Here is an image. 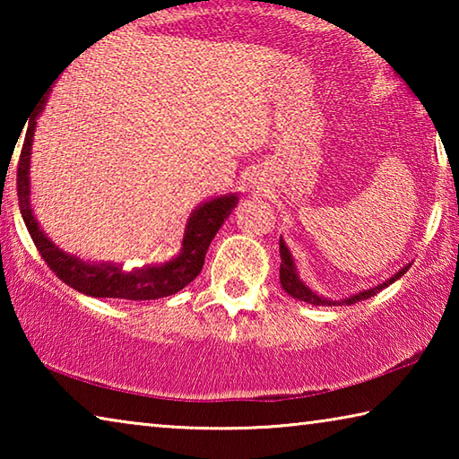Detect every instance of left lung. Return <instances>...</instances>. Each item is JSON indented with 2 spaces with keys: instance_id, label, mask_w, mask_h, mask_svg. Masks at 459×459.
<instances>
[{
  "instance_id": "1",
  "label": "left lung",
  "mask_w": 459,
  "mask_h": 459,
  "mask_svg": "<svg viewBox=\"0 0 459 459\" xmlns=\"http://www.w3.org/2000/svg\"><path fill=\"white\" fill-rule=\"evenodd\" d=\"M279 255H281V269H279V281H281V287L285 290V293H290L291 298L299 299V301H307V304H314V306H352V304H356V301L368 299V298H372V295H377L380 290H385V287H388L391 283L397 281V279L405 275L407 269L411 267V265L403 267L391 279H386V281H383L380 285L370 287V290H364V291L354 293V295H351V298L325 299V298H322V295H317L316 291L309 290V287L298 277V271H295L293 257H291L290 248H287V245L283 243V238L279 240Z\"/></svg>"
}]
</instances>
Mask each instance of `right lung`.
I'll use <instances>...</instances> for the list:
<instances>
[{
  "mask_svg": "<svg viewBox=\"0 0 459 459\" xmlns=\"http://www.w3.org/2000/svg\"><path fill=\"white\" fill-rule=\"evenodd\" d=\"M40 111H36L32 121H30L24 147H22L18 164V200L22 219H24L30 237H32L46 265L66 285H71L73 290L84 295H91V298H115L131 301L158 299L166 298V295H174L194 281L202 271V265H204L206 251L214 235L238 204V194H227V196H216L208 202H202L196 211L190 214L182 248L172 261L131 271H126L121 265H115V263L82 261L74 255L65 253L46 237V232L40 229L32 212V204H30V155H32L36 117Z\"/></svg>",
  "mask_w": 459,
  "mask_h": 459,
  "instance_id": "right-lung-1",
  "label": "right lung"
}]
</instances>
